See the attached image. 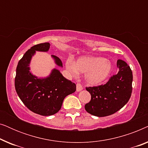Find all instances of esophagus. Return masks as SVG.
<instances>
[{
    "instance_id": "1",
    "label": "esophagus",
    "mask_w": 148,
    "mask_h": 148,
    "mask_svg": "<svg viewBox=\"0 0 148 148\" xmlns=\"http://www.w3.org/2000/svg\"><path fill=\"white\" fill-rule=\"evenodd\" d=\"M76 87H77V92H80V91H82L83 90V87L80 84H77Z\"/></svg>"
}]
</instances>
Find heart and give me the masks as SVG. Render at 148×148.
<instances>
[{"mask_svg":"<svg viewBox=\"0 0 148 148\" xmlns=\"http://www.w3.org/2000/svg\"><path fill=\"white\" fill-rule=\"evenodd\" d=\"M65 66L73 75L85 73V79L91 86H98L107 79L112 73L113 66L110 60L97 56H82L75 62L67 60Z\"/></svg>","mask_w":148,"mask_h":148,"instance_id":"obj_1","label":"heart"}]
</instances>
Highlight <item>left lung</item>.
Returning a JSON list of instances; mask_svg holds the SVG:
<instances>
[{
	"label": "left lung",
	"mask_w": 148,
	"mask_h": 148,
	"mask_svg": "<svg viewBox=\"0 0 148 148\" xmlns=\"http://www.w3.org/2000/svg\"><path fill=\"white\" fill-rule=\"evenodd\" d=\"M119 72L111 77L106 84L86 88L91 94L90 102L85 105L90 114L98 117L111 115L128 102L132 92L133 74L126 62L119 59Z\"/></svg>",
	"instance_id": "left-lung-1"
}]
</instances>
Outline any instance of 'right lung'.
I'll use <instances>...</instances> for the list:
<instances>
[{"label":"right lung","instance_id":"1","mask_svg":"<svg viewBox=\"0 0 148 148\" xmlns=\"http://www.w3.org/2000/svg\"><path fill=\"white\" fill-rule=\"evenodd\" d=\"M50 46L46 42L28 50L18 62L15 79V90L21 100L30 110L42 116H50L58 112L64 98L76 90L75 84L64 77L56 69H53L49 75L44 78L38 77L30 72L32 56L36 51L48 52ZM51 56L56 65L62 67L59 58Z\"/></svg>","mask_w":148,"mask_h":148}]
</instances>
